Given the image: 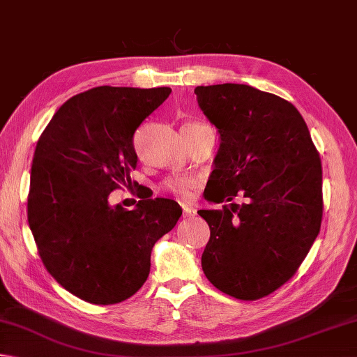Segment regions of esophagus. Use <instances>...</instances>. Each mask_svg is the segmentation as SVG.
Wrapping results in <instances>:
<instances>
[{"instance_id":"34e87169","label":"esophagus","mask_w":357,"mask_h":357,"mask_svg":"<svg viewBox=\"0 0 357 357\" xmlns=\"http://www.w3.org/2000/svg\"><path fill=\"white\" fill-rule=\"evenodd\" d=\"M196 210L191 206H183V219H194L196 218Z\"/></svg>"}]
</instances>
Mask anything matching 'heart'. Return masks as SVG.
<instances>
[{
	"label": "heart",
	"mask_w": 357,
	"mask_h": 357,
	"mask_svg": "<svg viewBox=\"0 0 357 357\" xmlns=\"http://www.w3.org/2000/svg\"><path fill=\"white\" fill-rule=\"evenodd\" d=\"M200 185V180L197 177L191 176H174L163 181L161 190L165 192L174 194L180 200H190L194 194V190Z\"/></svg>",
	"instance_id": "1"
}]
</instances>
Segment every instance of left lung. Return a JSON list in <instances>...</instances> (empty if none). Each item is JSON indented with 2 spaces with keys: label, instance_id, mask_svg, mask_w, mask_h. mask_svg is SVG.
I'll use <instances>...</instances> for the list:
<instances>
[{
  "label": "left lung",
  "instance_id": "1",
  "mask_svg": "<svg viewBox=\"0 0 357 357\" xmlns=\"http://www.w3.org/2000/svg\"><path fill=\"white\" fill-rule=\"evenodd\" d=\"M194 93L220 139L205 199L245 197L197 211L210 225L202 268L234 298L266 297L297 272L320 231L319 152L303 116L280 96L244 84L202 85Z\"/></svg>",
  "mask_w": 357,
  "mask_h": 357
}]
</instances>
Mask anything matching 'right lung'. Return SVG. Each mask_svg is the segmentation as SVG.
I'll return each mask as SVG.
<instances>
[{
  "label": "right lung",
  "mask_w": 357,
  "mask_h": 357,
  "mask_svg": "<svg viewBox=\"0 0 357 357\" xmlns=\"http://www.w3.org/2000/svg\"><path fill=\"white\" fill-rule=\"evenodd\" d=\"M171 91L104 85L79 93L37 143L29 228L46 271L89 303L132 297L149 277L155 242L181 216L171 199H143L130 211L109 202L118 183H132L133 133Z\"/></svg>",
  "instance_id": "1"
}]
</instances>
